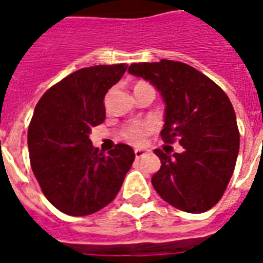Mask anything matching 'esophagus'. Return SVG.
Segmentation results:
<instances>
[{
	"label": "esophagus",
	"mask_w": 263,
	"mask_h": 263,
	"mask_svg": "<svg viewBox=\"0 0 263 263\" xmlns=\"http://www.w3.org/2000/svg\"><path fill=\"white\" fill-rule=\"evenodd\" d=\"M149 151H146V149H135V158L137 159H141V158H143L145 155H148Z\"/></svg>",
	"instance_id": "esophagus-1"
}]
</instances>
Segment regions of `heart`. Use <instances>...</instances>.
<instances>
[{"label": "heart", "mask_w": 263, "mask_h": 263, "mask_svg": "<svg viewBox=\"0 0 263 263\" xmlns=\"http://www.w3.org/2000/svg\"><path fill=\"white\" fill-rule=\"evenodd\" d=\"M149 129H151L149 124H132L122 131V138L128 142L134 143V145H141L145 141V137H146Z\"/></svg>", "instance_id": "obj_1"}]
</instances>
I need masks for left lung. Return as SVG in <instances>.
I'll return each instance as SVG.
<instances>
[{
  "label": "left lung",
  "mask_w": 263,
  "mask_h": 263,
  "mask_svg": "<svg viewBox=\"0 0 263 263\" xmlns=\"http://www.w3.org/2000/svg\"><path fill=\"white\" fill-rule=\"evenodd\" d=\"M128 71L148 80L165 101L162 139H179L182 154L154 152L162 166L152 184L160 197L187 213H204L220 201L239 151L237 117L230 98L192 66L162 59L132 63Z\"/></svg>",
  "instance_id": "obj_1"
}]
</instances>
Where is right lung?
<instances>
[{
  "instance_id": "1",
  "label": "right lung",
  "mask_w": 263,
  "mask_h": 263,
  "mask_svg": "<svg viewBox=\"0 0 263 263\" xmlns=\"http://www.w3.org/2000/svg\"><path fill=\"white\" fill-rule=\"evenodd\" d=\"M125 65H98L71 73L50 87L35 107L28 148L33 175L49 203L74 217L104 209L120 192L135 154L125 143L108 154L90 141L105 120L104 97Z\"/></svg>"
}]
</instances>
